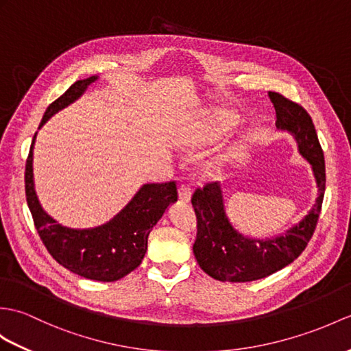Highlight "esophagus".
Wrapping results in <instances>:
<instances>
[{
  "label": "esophagus",
  "mask_w": 351,
  "mask_h": 351,
  "mask_svg": "<svg viewBox=\"0 0 351 351\" xmlns=\"http://www.w3.org/2000/svg\"><path fill=\"white\" fill-rule=\"evenodd\" d=\"M178 193H179V199H181L182 202H189L191 197V189L186 184L179 185Z\"/></svg>",
  "instance_id": "34e87169"
}]
</instances>
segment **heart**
<instances>
[{"label": "heart", "mask_w": 351, "mask_h": 351, "mask_svg": "<svg viewBox=\"0 0 351 351\" xmlns=\"http://www.w3.org/2000/svg\"><path fill=\"white\" fill-rule=\"evenodd\" d=\"M230 124H232V117L229 115V112H218L213 121V124L206 128V132H203L197 137H194V141H205V138L215 137L219 133H223Z\"/></svg>", "instance_id": "b5f03b06"}]
</instances>
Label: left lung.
Listing matches in <instances>:
<instances>
[{
    "label": "left lung",
    "mask_w": 351,
    "mask_h": 351,
    "mask_svg": "<svg viewBox=\"0 0 351 351\" xmlns=\"http://www.w3.org/2000/svg\"><path fill=\"white\" fill-rule=\"evenodd\" d=\"M275 106L276 127L295 134L299 151L311 162L319 185V197L309 214L298 226L275 239H250L236 232L224 213L221 189L206 182L194 190L191 203L197 219L193 252L199 266L218 281H256L290 265L311 241L322 213L326 190L323 149L313 119L299 103L280 93L269 91Z\"/></svg>",
    "instance_id": "8db88e82"
}]
</instances>
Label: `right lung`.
<instances>
[{"label": "right lung", "mask_w": 351, "mask_h": 351, "mask_svg": "<svg viewBox=\"0 0 351 351\" xmlns=\"http://www.w3.org/2000/svg\"><path fill=\"white\" fill-rule=\"evenodd\" d=\"M97 76L77 80L60 99L49 104L40 127L53 113L79 99ZM36 138V136H34ZM32 138L25 166V195L32 221L49 254L56 262L84 278L110 282L118 281L142 263L148 250V236L166 208L178 200L175 181L146 184L133 200L104 226L88 230L64 227L42 209L32 181Z\"/></svg>", "instance_id": "add662e5"}]
</instances>
